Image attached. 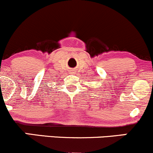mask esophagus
Here are the masks:
<instances>
[{"label": "esophagus", "instance_id": "1", "mask_svg": "<svg viewBox=\"0 0 153 153\" xmlns=\"http://www.w3.org/2000/svg\"><path fill=\"white\" fill-rule=\"evenodd\" d=\"M73 73H75V71H73Z\"/></svg>", "mask_w": 153, "mask_h": 153}]
</instances>
